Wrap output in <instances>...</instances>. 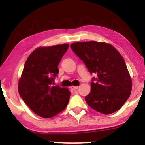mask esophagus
I'll use <instances>...</instances> for the list:
<instances>
[{"label": "esophagus", "mask_w": 145, "mask_h": 145, "mask_svg": "<svg viewBox=\"0 0 145 145\" xmlns=\"http://www.w3.org/2000/svg\"><path fill=\"white\" fill-rule=\"evenodd\" d=\"M71 88L73 90H76L78 88V86H71Z\"/></svg>", "instance_id": "1"}]
</instances>
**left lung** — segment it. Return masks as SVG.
<instances>
[{
  "mask_svg": "<svg viewBox=\"0 0 145 145\" xmlns=\"http://www.w3.org/2000/svg\"><path fill=\"white\" fill-rule=\"evenodd\" d=\"M74 53L94 73L90 94L85 100L90 108L103 114L116 112L129 98L132 81L123 58L112 45L104 42H76Z\"/></svg>",
  "mask_w": 145,
  "mask_h": 145,
  "instance_id": "1",
  "label": "left lung"
}]
</instances>
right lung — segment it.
Listing matches in <instances>:
<instances>
[{
    "label": "right lung",
    "instance_id": "add662e5",
    "mask_svg": "<svg viewBox=\"0 0 145 145\" xmlns=\"http://www.w3.org/2000/svg\"><path fill=\"white\" fill-rule=\"evenodd\" d=\"M69 44L35 49L25 61L18 82L20 96L37 116L50 118L66 108L69 89L53 86L59 74L58 65Z\"/></svg>",
    "mask_w": 145,
    "mask_h": 145
}]
</instances>
